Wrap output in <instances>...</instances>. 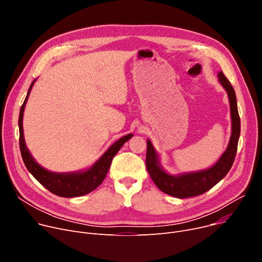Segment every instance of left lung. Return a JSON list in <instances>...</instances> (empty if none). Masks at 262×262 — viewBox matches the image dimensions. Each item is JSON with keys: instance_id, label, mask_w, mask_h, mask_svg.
Masks as SVG:
<instances>
[{"instance_id": "left-lung-1", "label": "left lung", "mask_w": 262, "mask_h": 262, "mask_svg": "<svg viewBox=\"0 0 262 262\" xmlns=\"http://www.w3.org/2000/svg\"><path fill=\"white\" fill-rule=\"evenodd\" d=\"M219 78L221 84L225 88L229 96L232 117V135L227 150L223 154L216 164H214L211 168L207 170L185 173L177 177L170 176L162 169L158 155L154 149L151 142L147 140V171L157 187L166 194L178 199L192 198L203 194L215 186L221 180H223L232 167L241 135V118L238 115V110H237L235 91L231 82L224 75L222 71L219 73Z\"/></svg>"}]
</instances>
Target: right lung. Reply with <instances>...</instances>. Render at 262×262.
I'll return each mask as SVG.
<instances>
[{
    "label": "right lung",
    "instance_id": "add662e5",
    "mask_svg": "<svg viewBox=\"0 0 262 262\" xmlns=\"http://www.w3.org/2000/svg\"><path fill=\"white\" fill-rule=\"evenodd\" d=\"M34 81L31 83L28 94L20 106L19 117H18V128H19V149L24 163L29 172L50 192L61 196V198H76L82 196L92 192L96 189L105 179L106 173L110 169V166L115 155L122 147V145L128 141L133 135H126L118 140L114 143L106 152L95 163L92 167L83 172H73V173H54L43 169L39 166L34 159L31 157L29 150L26 147L25 140L23 134V114L25 108L28 96L32 89Z\"/></svg>",
    "mask_w": 262,
    "mask_h": 262
}]
</instances>
